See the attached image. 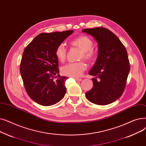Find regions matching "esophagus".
Here are the masks:
<instances>
[{"label":"esophagus","instance_id":"1","mask_svg":"<svg viewBox=\"0 0 146 146\" xmlns=\"http://www.w3.org/2000/svg\"><path fill=\"white\" fill-rule=\"evenodd\" d=\"M74 79H75L76 81H82V79L80 78H74Z\"/></svg>","mask_w":146,"mask_h":146}]
</instances>
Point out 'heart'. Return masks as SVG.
I'll return each mask as SVG.
<instances>
[{
	"instance_id": "1",
	"label": "heart",
	"mask_w": 146,
	"mask_h": 146,
	"mask_svg": "<svg viewBox=\"0 0 146 146\" xmlns=\"http://www.w3.org/2000/svg\"><path fill=\"white\" fill-rule=\"evenodd\" d=\"M71 43L78 47L81 50L80 58H84L86 60H92L96 56V52L92 47L93 42L92 40L86 36H82L77 37L71 41ZM66 50L64 43L59 44L55 50V56L60 61L64 62L66 58ZM86 69V65L83 62L69 63L64 66L62 69V72L64 75L69 77L77 78L84 72Z\"/></svg>"
}]
</instances>
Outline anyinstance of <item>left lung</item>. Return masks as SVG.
<instances>
[{"instance_id":"8db88e82","label":"left lung","mask_w":146,"mask_h":146,"mask_svg":"<svg viewBox=\"0 0 146 146\" xmlns=\"http://www.w3.org/2000/svg\"><path fill=\"white\" fill-rule=\"evenodd\" d=\"M82 32L93 37L98 43V55L88 72L94 78L93 87L86 93L88 100L98 105H106L122 94L129 72L125 47L115 34L106 28L86 29Z\"/></svg>"}]
</instances>
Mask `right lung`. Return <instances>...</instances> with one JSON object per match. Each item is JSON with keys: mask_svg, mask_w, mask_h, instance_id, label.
I'll list each match as a JSON object with an SVG mask.
<instances>
[{"mask_svg": "<svg viewBox=\"0 0 146 146\" xmlns=\"http://www.w3.org/2000/svg\"><path fill=\"white\" fill-rule=\"evenodd\" d=\"M73 32L41 33L25 48L20 73L27 93L39 105L51 106L65 96V81L68 78L59 74L55 50Z\"/></svg>", "mask_w": 146, "mask_h": 146, "instance_id": "add662e5", "label": "right lung"}]
</instances>
